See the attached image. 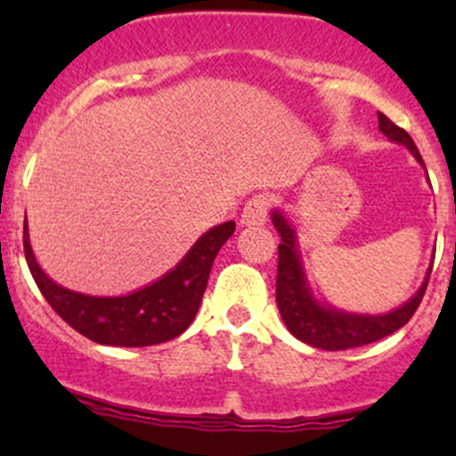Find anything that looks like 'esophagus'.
Listing matches in <instances>:
<instances>
[{"label":"esophagus","mask_w":456,"mask_h":456,"mask_svg":"<svg viewBox=\"0 0 456 456\" xmlns=\"http://www.w3.org/2000/svg\"><path fill=\"white\" fill-rule=\"evenodd\" d=\"M268 212H270V197L257 195L244 206L240 223H242L244 227H259V224H265V221H268Z\"/></svg>","instance_id":"obj_1"}]
</instances>
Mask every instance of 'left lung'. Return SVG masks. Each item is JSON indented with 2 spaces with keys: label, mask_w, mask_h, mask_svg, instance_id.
Segmentation results:
<instances>
[{
  "label": "left lung",
  "mask_w": 456,
  "mask_h": 456,
  "mask_svg": "<svg viewBox=\"0 0 456 456\" xmlns=\"http://www.w3.org/2000/svg\"><path fill=\"white\" fill-rule=\"evenodd\" d=\"M378 119L381 133L392 143L405 145L413 154V159L425 167L420 151H418L410 134L396 126V124H392L384 113H378ZM272 223H274L276 232L281 235L279 274H276V305H279L281 317L285 322L287 330L294 334L297 341L317 349H326V352L362 347V345L379 341V338L388 337V334L405 326L413 313H416V308L420 306L422 296H425L428 285V276H431L433 261L428 265L420 289L405 305H401L390 313H384V315L347 313L328 305V302H319L305 274V264H302L296 227L282 210H272Z\"/></svg>",
  "instance_id": "1"
}]
</instances>
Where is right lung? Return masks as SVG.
Returning a JSON list of instances; mask_svg holds the SVG:
<instances>
[{"mask_svg": "<svg viewBox=\"0 0 456 456\" xmlns=\"http://www.w3.org/2000/svg\"><path fill=\"white\" fill-rule=\"evenodd\" d=\"M233 232V221L216 224L191 246L174 270L133 294L111 297L78 294L49 279L31 250L28 218L23 227V248L40 294L68 326L94 343L148 347L171 341L191 326L201 305L214 259Z\"/></svg>", "mask_w": 456, "mask_h": 456, "instance_id": "add662e5", "label": "right lung"}]
</instances>
